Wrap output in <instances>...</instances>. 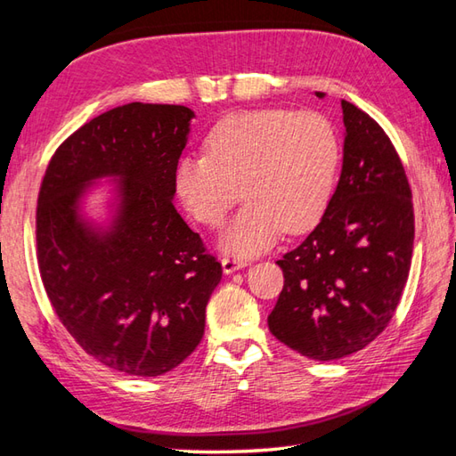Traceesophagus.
<instances>
[{
    "instance_id": "34e87169",
    "label": "esophagus",
    "mask_w": 456,
    "mask_h": 456,
    "mask_svg": "<svg viewBox=\"0 0 456 456\" xmlns=\"http://www.w3.org/2000/svg\"><path fill=\"white\" fill-rule=\"evenodd\" d=\"M246 265H248V262H246L244 257H236V256H224V257H222V269H224L226 275L234 273V272H238V269L246 267Z\"/></svg>"
}]
</instances>
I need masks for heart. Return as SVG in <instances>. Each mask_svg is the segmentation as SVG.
I'll return each instance as SVG.
<instances>
[{"label":"heart","instance_id":"heart-1","mask_svg":"<svg viewBox=\"0 0 456 456\" xmlns=\"http://www.w3.org/2000/svg\"><path fill=\"white\" fill-rule=\"evenodd\" d=\"M207 155L175 165L176 197L204 226H218L246 200L220 236L226 252H264L285 230H311L327 210L338 171V137L314 111L252 110L222 119L207 135ZM242 192H239V189Z\"/></svg>","mask_w":456,"mask_h":456}]
</instances>
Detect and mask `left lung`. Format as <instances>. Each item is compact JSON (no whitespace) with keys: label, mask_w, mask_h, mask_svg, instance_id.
<instances>
[{"label":"left lung","mask_w":456,"mask_h":456,"mask_svg":"<svg viewBox=\"0 0 456 456\" xmlns=\"http://www.w3.org/2000/svg\"><path fill=\"white\" fill-rule=\"evenodd\" d=\"M342 122L337 191L317 228L277 262L285 281L267 317L277 340L319 362L354 354L387 327L415 236L411 189L389 137L346 100Z\"/></svg>","instance_id":"obj_1"}]
</instances>
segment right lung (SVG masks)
Instances as JSON below:
<instances>
[{
  "label": "right lung",
  "instance_id": "add662e5",
  "mask_svg": "<svg viewBox=\"0 0 456 456\" xmlns=\"http://www.w3.org/2000/svg\"><path fill=\"white\" fill-rule=\"evenodd\" d=\"M187 106H118L90 119L46 167L37 207L45 291L72 338L100 364L153 378L192 354L222 265L176 212L175 165L189 142ZM110 181V216L86 199Z\"/></svg>",
  "mask_w": 456,
  "mask_h": 456
}]
</instances>
